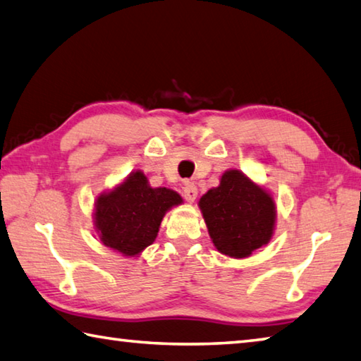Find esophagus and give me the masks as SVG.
<instances>
[{"label":"esophagus","instance_id":"1","mask_svg":"<svg viewBox=\"0 0 361 361\" xmlns=\"http://www.w3.org/2000/svg\"><path fill=\"white\" fill-rule=\"evenodd\" d=\"M182 193H183V198H185L188 202H193L196 200V196H198V188L193 182H185L182 187Z\"/></svg>","mask_w":361,"mask_h":361}]
</instances>
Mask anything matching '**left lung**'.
Segmentation results:
<instances>
[{"label":"left lung","instance_id":"obj_1","mask_svg":"<svg viewBox=\"0 0 361 361\" xmlns=\"http://www.w3.org/2000/svg\"><path fill=\"white\" fill-rule=\"evenodd\" d=\"M200 209L215 248L234 259L251 256L274 235V198L239 169L224 171L220 185L202 195Z\"/></svg>","mask_w":361,"mask_h":361}]
</instances>
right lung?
I'll use <instances>...</instances> for the list:
<instances>
[{"label":"right lung","instance_id":"obj_1","mask_svg":"<svg viewBox=\"0 0 361 361\" xmlns=\"http://www.w3.org/2000/svg\"><path fill=\"white\" fill-rule=\"evenodd\" d=\"M182 204L171 188H152L142 171H133L94 204V224L105 247L122 256H138L159 234L169 209Z\"/></svg>","mask_w":361,"mask_h":361}]
</instances>
